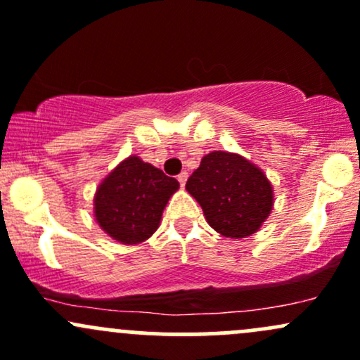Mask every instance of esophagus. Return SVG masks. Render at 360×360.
Masks as SVG:
<instances>
[{"instance_id": "34e87169", "label": "esophagus", "mask_w": 360, "mask_h": 360, "mask_svg": "<svg viewBox=\"0 0 360 360\" xmlns=\"http://www.w3.org/2000/svg\"><path fill=\"white\" fill-rule=\"evenodd\" d=\"M187 179H188V173H187V172H181L180 175L176 176V180L180 181V185H181V187H184V185H185V181H187Z\"/></svg>"}]
</instances>
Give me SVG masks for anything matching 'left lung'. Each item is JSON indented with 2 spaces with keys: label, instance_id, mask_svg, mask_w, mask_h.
Wrapping results in <instances>:
<instances>
[{
  "label": "left lung",
  "instance_id": "8db88e82",
  "mask_svg": "<svg viewBox=\"0 0 360 360\" xmlns=\"http://www.w3.org/2000/svg\"><path fill=\"white\" fill-rule=\"evenodd\" d=\"M185 188L200 204L207 223L230 238L256 233L273 207V188L264 173L225 150L206 154Z\"/></svg>",
  "mask_w": 360,
  "mask_h": 360
}]
</instances>
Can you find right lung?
Segmentation results:
<instances>
[{"label":"right lung","mask_w":360,"mask_h":360,"mask_svg":"<svg viewBox=\"0 0 360 360\" xmlns=\"http://www.w3.org/2000/svg\"><path fill=\"white\" fill-rule=\"evenodd\" d=\"M179 181L161 169L130 156L104 179L96 192L94 212L99 226L122 243L148 240Z\"/></svg>","instance_id":"right-lung-1"}]
</instances>
